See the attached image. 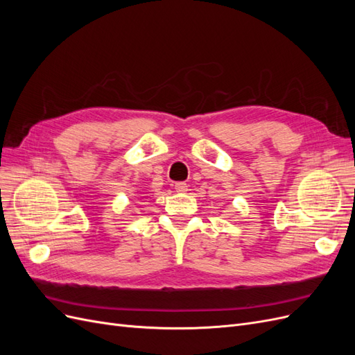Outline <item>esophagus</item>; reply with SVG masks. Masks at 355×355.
Wrapping results in <instances>:
<instances>
[{
    "mask_svg": "<svg viewBox=\"0 0 355 355\" xmlns=\"http://www.w3.org/2000/svg\"><path fill=\"white\" fill-rule=\"evenodd\" d=\"M175 189L178 192H187L188 191V185L185 184V182H176L175 184Z\"/></svg>",
    "mask_w": 355,
    "mask_h": 355,
    "instance_id": "esophagus-1",
    "label": "esophagus"
}]
</instances>
